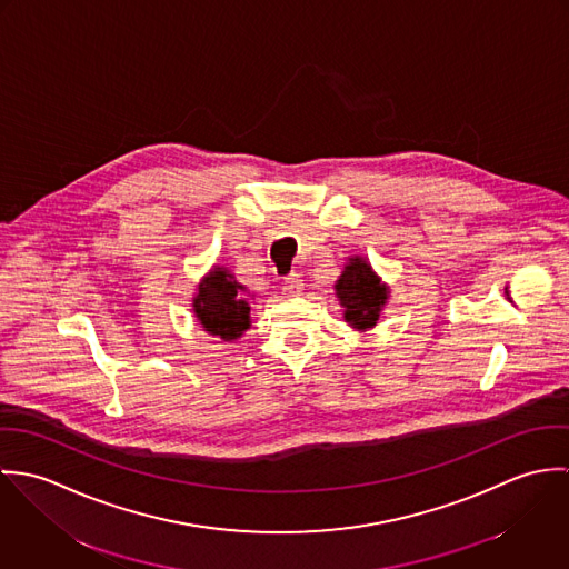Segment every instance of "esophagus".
Returning <instances> with one entry per match:
<instances>
[{
    "instance_id": "1",
    "label": "esophagus",
    "mask_w": 569,
    "mask_h": 569,
    "mask_svg": "<svg viewBox=\"0 0 569 569\" xmlns=\"http://www.w3.org/2000/svg\"><path fill=\"white\" fill-rule=\"evenodd\" d=\"M302 278L298 276V273H291V276H287L284 278V291H287V296H296V293H300L302 291Z\"/></svg>"
}]
</instances>
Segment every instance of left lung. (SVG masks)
I'll list each match as a JSON object with an SVG mask.
<instances>
[{
  "instance_id": "1",
  "label": "left lung",
  "mask_w": 569,
  "mask_h": 569,
  "mask_svg": "<svg viewBox=\"0 0 569 569\" xmlns=\"http://www.w3.org/2000/svg\"><path fill=\"white\" fill-rule=\"evenodd\" d=\"M341 302L343 318L355 328H372L379 320V311L388 300L386 284L372 273L370 264L361 258H350L341 278L335 284Z\"/></svg>"
}]
</instances>
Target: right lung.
Returning a JSON list of instances; mask_svg holds the SVG:
<instances>
[{"mask_svg":"<svg viewBox=\"0 0 569 569\" xmlns=\"http://www.w3.org/2000/svg\"><path fill=\"white\" fill-rule=\"evenodd\" d=\"M194 313L203 328L230 341L249 328V305L241 287L228 269L217 267L201 284L194 298Z\"/></svg>","mask_w":569,"mask_h":569,"instance_id":"1","label":"right lung"}]
</instances>
